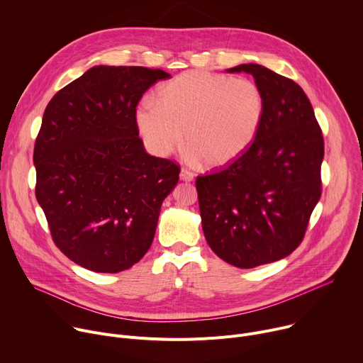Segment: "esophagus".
Listing matches in <instances>:
<instances>
[{
  "instance_id": "34e87169",
  "label": "esophagus",
  "mask_w": 363,
  "mask_h": 363,
  "mask_svg": "<svg viewBox=\"0 0 363 363\" xmlns=\"http://www.w3.org/2000/svg\"><path fill=\"white\" fill-rule=\"evenodd\" d=\"M179 178H181V181L191 182V181H194L195 174L191 172V171H188V169H185V168H182V169H181V174H179Z\"/></svg>"
}]
</instances>
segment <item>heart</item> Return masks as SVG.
<instances>
[{
	"label": "heart",
	"mask_w": 363,
	"mask_h": 363,
	"mask_svg": "<svg viewBox=\"0 0 363 363\" xmlns=\"http://www.w3.org/2000/svg\"><path fill=\"white\" fill-rule=\"evenodd\" d=\"M266 115V94L251 79L188 72L145 99L136 125L147 149L169 157L184 140L186 162L223 167L252 145Z\"/></svg>",
	"instance_id": "1"
}]
</instances>
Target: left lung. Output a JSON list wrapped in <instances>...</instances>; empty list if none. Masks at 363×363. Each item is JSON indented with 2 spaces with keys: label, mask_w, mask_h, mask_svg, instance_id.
Listing matches in <instances>:
<instances>
[{
  "label": "left lung",
  "mask_w": 363,
  "mask_h": 363,
  "mask_svg": "<svg viewBox=\"0 0 363 363\" xmlns=\"http://www.w3.org/2000/svg\"><path fill=\"white\" fill-rule=\"evenodd\" d=\"M266 94L252 145L228 165L196 178L202 230L231 266L252 269L291 254L322 194L323 135L312 103L293 80L260 65H240Z\"/></svg>",
  "instance_id": "left-lung-1"
}]
</instances>
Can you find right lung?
I'll use <instances>...</instances> for the list:
<instances>
[{
	"label": "right lung",
	"mask_w": 363,
	"mask_h": 363,
	"mask_svg": "<svg viewBox=\"0 0 363 363\" xmlns=\"http://www.w3.org/2000/svg\"><path fill=\"white\" fill-rule=\"evenodd\" d=\"M164 70L94 66L59 90L34 145L35 198L51 237L96 273L130 269L149 250L181 168L150 157L136 125L142 94Z\"/></svg>",
	"instance_id": "1"
}]
</instances>
